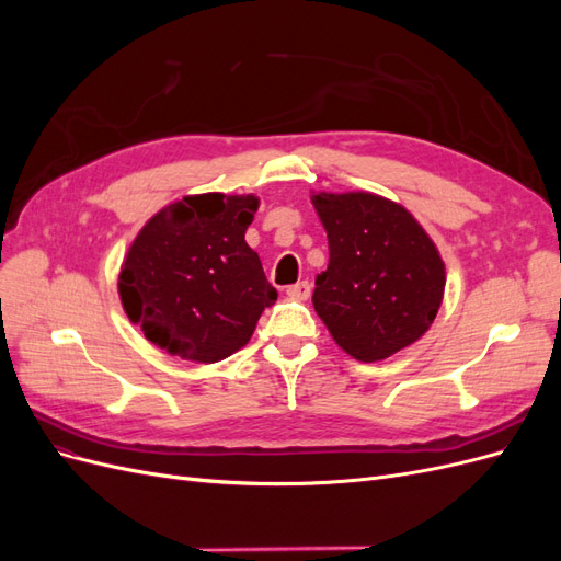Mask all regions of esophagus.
Listing matches in <instances>:
<instances>
[{"mask_svg": "<svg viewBox=\"0 0 561 561\" xmlns=\"http://www.w3.org/2000/svg\"><path fill=\"white\" fill-rule=\"evenodd\" d=\"M287 295H290L293 299H299V301H307L311 297V283L309 280H299L295 285L287 287Z\"/></svg>", "mask_w": 561, "mask_h": 561, "instance_id": "34e87169", "label": "esophagus"}]
</instances>
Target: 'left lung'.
<instances>
[{
    "label": "left lung",
    "mask_w": 561,
    "mask_h": 561,
    "mask_svg": "<svg viewBox=\"0 0 561 561\" xmlns=\"http://www.w3.org/2000/svg\"><path fill=\"white\" fill-rule=\"evenodd\" d=\"M330 264L318 274L316 313L355 360L377 363L423 336L445 295V262L398 203L367 192L313 194Z\"/></svg>",
    "instance_id": "obj_1"
}]
</instances>
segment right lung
Listing matches in <instances>:
<instances>
[{
  "label": "right lung",
  "instance_id": "1",
  "mask_svg": "<svg viewBox=\"0 0 561 561\" xmlns=\"http://www.w3.org/2000/svg\"><path fill=\"white\" fill-rule=\"evenodd\" d=\"M254 196H184L133 241L118 295L130 322L161 351L217 363L243 348L278 293L248 243Z\"/></svg>",
  "mask_w": 561,
  "mask_h": 561
}]
</instances>
